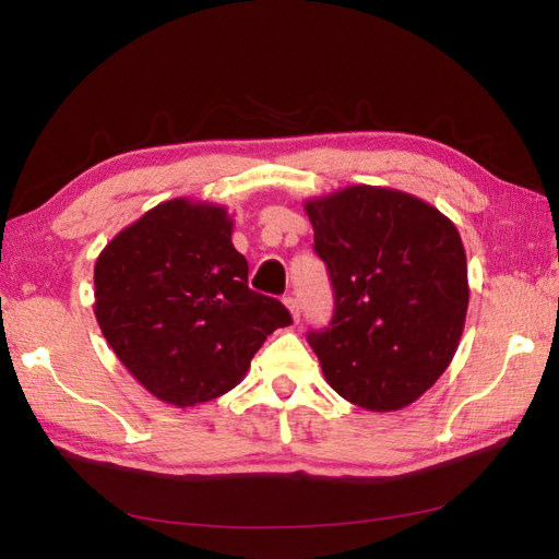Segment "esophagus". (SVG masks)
<instances>
[{"instance_id":"1","label":"esophagus","mask_w":559,"mask_h":559,"mask_svg":"<svg viewBox=\"0 0 559 559\" xmlns=\"http://www.w3.org/2000/svg\"><path fill=\"white\" fill-rule=\"evenodd\" d=\"M284 306L289 308V313H292V320H294V322L301 320V308H299V301H296L294 296H284Z\"/></svg>"}]
</instances>
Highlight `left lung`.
I'll return each instance as SVG.
<instances>
[{"mask_svg":"<svg viewBox=\"0 0 559 559\" xmlns=\"http://www.w3.org/2000/svg\"><path fill=\"white\" fill-rule=\"evenodd\" d=\"M334 318L311 342L330 388L368 412H400L452 364L468 308L454 222L420 198L356 183L308 198Z\"/></svg>","mask_w":559,"mask_h":559,"instance_id":"8db88e82","label":"left lung"}]
</instances>
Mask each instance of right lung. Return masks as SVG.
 Here are the masks:
<instances>
[{
    "label": "right lung",
    "instance_id": "obj_1",
    "mask_svg": "<svg viewBox=\"0 0 559 559\" xmlns=\"http://www.w3.org/2000/svg\"><path fill=\"white\" fill-rule=\"evenodd\" d=\"M225 205L171 198L123 227L95 260V304L107 344L143 388L195 406L237 388L267 334L292 316L248 289Z\"/></svg>",
    "mask_w": 559,
    "mask_h": 559
}]
</instances>
